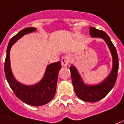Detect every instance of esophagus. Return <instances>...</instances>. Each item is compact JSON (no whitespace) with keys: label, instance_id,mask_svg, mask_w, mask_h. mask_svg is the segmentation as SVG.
Wrapping results in <instances>:
<instances>
[{"label":"esophagus","instance_id":"1","mask_svg":"<svg viewBox=\"0 0 124 124\" xmlns=\"http://www.w3.org/2000/svg\"><path fill=\"white\" fill-rule=\"evenodd\" d=\"M71 59V56L70 54H65L64 55L62 59H61V64L63 66H67L68 64L70 63Z\"/></svg>","mask_w":124,"mask_h":124}]
</instances>
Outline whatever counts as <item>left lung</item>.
Instances as JSON below:
<instances>
[{
	"label": "left lung",
	"instance_id": "obj_1",
	"mask_svg": "<svg viewBox=\"0 0 124 124\" xmlns=\"http://www.w3.org/2000/svg\"><path fill=\"white\" fill-rule=\"evenodd\" d=\"M90 35L92 37L101 38L105 40L111 52L113 62L112 71L109 76L102 83L96 86H87L84 84L76 67L74 66H70V67L74 90L78 97L84 101L93 103L103 99L114 86L118 73L119 61L116 47L109 36L105 31L90 27Z\"/></svg>",
	"mask_w": 124,
	"mask_h": 124
}]
</instances>
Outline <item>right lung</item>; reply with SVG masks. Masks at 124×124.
<instances>
[{
  "label": "right lung",
  "instance_id": "right-lung-1",
  "mask_svg": "<svg viewBox=\"0 0 124 124\" xmlns=\"http://www.w3.org/2000/svg\"><path fill=\"white\" fill-rule=\"evenodd\" d=\"M36 30V28H26L19 31L10 40L7 49V56L5 62V73L9 86L16 96L32 106H41L49 103L54 98L56 92L59 71L61 68L60 61L48 65L43 79L34 86H25L17 82L12 73L10 67V50L12 45L21 36Z\"/></svg>",
  "mask_w": 124,
  "mask_h": 124
}]
</instances>
